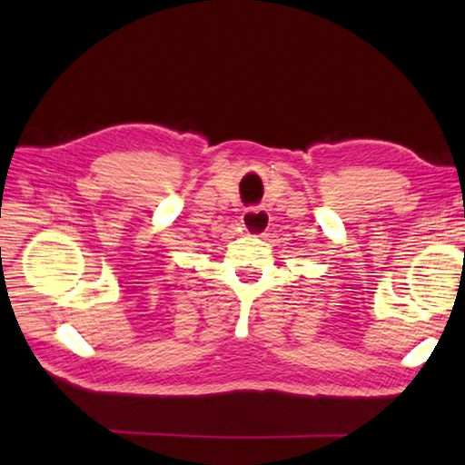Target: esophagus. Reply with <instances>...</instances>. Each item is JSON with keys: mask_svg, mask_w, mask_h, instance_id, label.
Segmentation results:
<instances>
[{"mask_svg": "<svg viewBox=\"0 0 465 465\" xmlns=\"http://www.w3.org/2000/svg\"><path fill=\"white\" fill-rule=\"evenodd\" d=\"M243 230L252 235H262L270 227V213L263 207H252L242 215Z\"/></svg>", "mask_w": 465, "mask_h": 465, "instance_id": "34e87169", "label": "esophagus"}]
</instances>
